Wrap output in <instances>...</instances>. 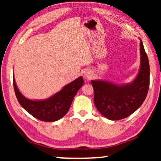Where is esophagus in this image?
Segmentation results:
<instances>
[{
    "label": "esophagus",
    "mask_w": 161,
    "mask_h": 161,
    "mask_svg": "<svg viewBox=\"0 0 161 161\" xmlns=\"http://www.w3.org/2000/svg\"><path fill=\"white\" fill-rule=\"evenodd\" d=\"M84 78H85L86 80H90V79L92 78V74L89 72H86L85 73H84Z\"/></svg>",
    "instance_id": "obj_1"
}]
</instances>
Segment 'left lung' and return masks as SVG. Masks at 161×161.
Returning a JSON list of instances; mask_svg holds the SVG:
<instances>
[{
  "instance_id": "8db88e82",
  "label": "left lung",
  "mask_w": 161,
  "mask_h": 161,
  "mask_svg": "<svg viewBox=\"0 0 161 161\" xmlns=\"http://www.w3.org/2000/svg\"><path fill=\"white\" fill-rule=\"evenodd\" d=\"M141 67L132 83L116 85L108 81L92 80L94 102L97 110L110 120L126 118L138 109L148 94L150 84V67L148 56L140 42Z\"/></svg>"
}]
</instances>
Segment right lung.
Segmentation results:
<instances>
[{
	"label": "right lung",
	"mask_w": 161,
	"mask_h": 161,
	"mask_svg": "<svg viewBox=\"0 0 161 161\" xmlns=\"http://www.w3.org/2000/svg\"><path fill=\"white\" fill-rule=\"evenodd\" d=\"M83 83L82 77H80L48 99L33 101L27 99L19 92L13 78L15 96L22 107L35 118L48 122L58 121L68 112L73 99L79 89L82 86Z\"/></svg>",
	"instance_id": "1"
}]
</instances>
